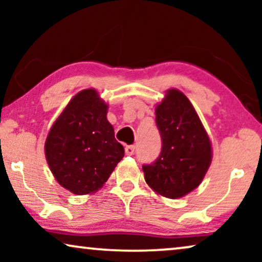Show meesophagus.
<instances>
[{"mask_svg":"<svg viewBox=\"0 0 262 262\" xmlns=\"http://www.w3.org/2000/svg\"><path fill=\"white\" fill-rule=\"evenodd\" d=\"M125 154L128 156L134 155L135 154V145H126L125 146Z\"/></svg>","mask_w":262,"mask_h":262,"instance_id":"esophagus-1","label":"esophagus"}]
</instances>
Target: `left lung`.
<instances>
[{
	"label": "left lung",
	"instance_id": "left-lung-1",
	"mask_svg": "<svg viewBox=\"0 0 262 262\" xmlns=\"http://www.w3.org/2000/svg\"><path fill=\"white\" fill-rule=\"evenodd\" d=\"M155 113L162 149L155 162L143 166L144 179L157 194L178 199L203 181L212 161L211 141L191 101L178 89L167 91Z\"/></svg>",
	"mask_w": 262,
	"mask_h": 262
}]
</instances>
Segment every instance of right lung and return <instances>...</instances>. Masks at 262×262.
Here are the masks:
<instances>
[{
    "label": "right lung",
    "mask_w": 262,
    "mask_h": 262,
    "mask_svg": "<svg viewBox=\"0 0 262 262\" xmlns=\"http://www.w3.org/2000/svg\"><path fill=\"white\" fill-rule=\"evenodd\" d=\"M95 89L77 93L50 128L45 157L57 182L74 194L94 193L124 157Z\"/></svg>",
    "instance_id": "1"
}]
</instances>
